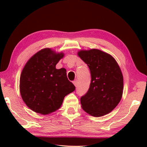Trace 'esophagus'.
<instances>
[{"label": "esophagus", "instance_id": "esophagus-1", "mask_svg": "<svg viewBox=\"0 0 147 147\" xmlns=\"http://www.w3.org/2000/svg\"><path fill=\"white\" fill-rule=\"evenodd\" d=\"M73 84L74 85V86L75 87H77V85H78V82H77V80H74L73 82Z\"/></svg>", "mask_w": 147, "mask_h": 147}]
</instances>
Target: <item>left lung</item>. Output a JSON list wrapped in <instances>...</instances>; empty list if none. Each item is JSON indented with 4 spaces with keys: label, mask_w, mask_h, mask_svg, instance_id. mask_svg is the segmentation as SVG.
<instances>
[{
    "label": "left lung",
    "mask_w": 147,
    "mask_h": 147,
    "mask_svg": "<svg viewBox=\"0 0 147 147\" xmlns=\"http://www.w3.org/2000/svg\"><path fill=\"white\" fill-rule=\"evenodd\" d=\"M77 54L88 65L91 76L89 90L80 98L82 108L96 117L110 113L123 93V76L119 64L112 56L98 49L80 50Z\"/></svg>",
    "instance_id": "8db88e82"
}]
</instances>
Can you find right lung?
<instances>
[{"label":"right lung","mask_w":147,"mask_h":147,"mask_svg":"<svg viewBox=\"0 0 147 147\" xmlns=\"http://www.w3.org/2000/svg\"><path fill=\"white\" fill-rule=\"evenodd\" d=\"M64 53L45 48L34 54L20 76L19 89L24 102L34 112L48 115L60 108L64 97L75 90L66 69L56 68Z\"/></svg>","instance_id":"add662e5"}]
</instances>
